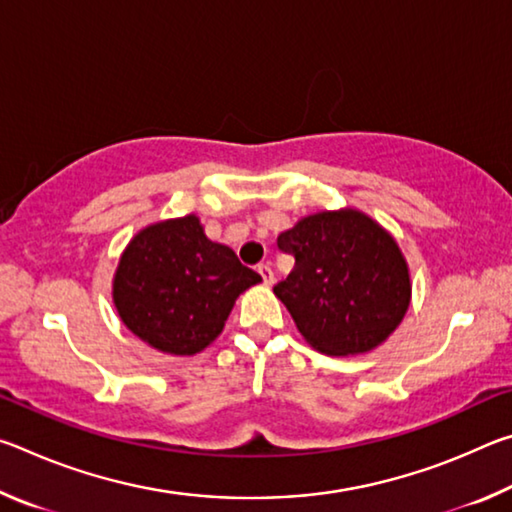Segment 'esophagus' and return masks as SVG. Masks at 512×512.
Listing matches in <instances>:
<instances>
[{
    "mask_svg": "<svg viewBox=\"0 0 512 512\" xmlns=\"http://www.w3.org/2000/svg\"><path fill=\"white\" fill-rule=\"evenodd\" d=\"M257 273L262 275L264 284H273V268H271V266H268V264H259V266H257Z\"/></svg>",
    "mask_w": 512,
    "mask_h": 512,
    "instance_id": "1",
    "label": "esophagus"
}]
</instances>
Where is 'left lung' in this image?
Segmentation results:
<instances>
[{
  "mask_svg": "<svg viewBox=\"0 0 512 512\" xmlns=\"http://www.w3.org/2000/svg\"><path fill=\"white\" fill-rule=\"evenodd\" d=\"M296 257L273 293L311 348L329 357L375 350L411 305L409 264L397 241L352 207L300 219L277 237Z\"/></svg>",
  "mask_w": 512,
  "mask_h": 512,
  "instance_id": "obj_1",
  "label": "left lung"
}]
</instances>
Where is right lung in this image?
<instances>
[{
	"instance_id": "1",
	"label": "right lung",
	"mask_w": 512,
	"mask_h": 512,
	"mask_svg": "<svg viewBox=\"0 0 512 512\" xmlns=\"http://www.w3.org/2000/svg\"><path fill=\"white\" fill-rule=\"evenodd\" d=\"M262 282L235 250L205 237L196 214L146 225L119 257L117 314L151 348L189 357L223 332L239 293Z\"/></svg>"
}]
</instances>
